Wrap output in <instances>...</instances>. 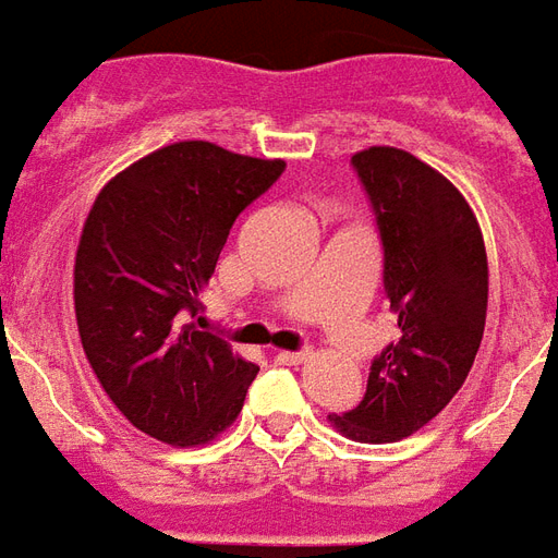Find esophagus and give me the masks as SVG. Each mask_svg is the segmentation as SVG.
<instances>
[{
	"mask_svg": "<svg viewBox=\"0 0 558 558\" xmlns=\"http://www.w3.org/2000/svg\"><path fill=\"white\" fill-rule=\"evenodd\" d=\"M311 360V350H280L278 362L283 365H299V362Z\"/></svg>",
	"mask_w": 558,
	"mask_h": 558,
	"instance_id": "esophagus-1",
	"label": "esophagus"
}]
</instances>
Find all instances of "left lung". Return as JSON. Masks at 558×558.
<instances>
[{"label":"left lung","mask_w":558,"mask_h":558,"mask_svg":"<svg viewBox=\"0 0 558 558\" xmlns=\"http://www.w3.org/2000/svg\"><path fill=\"white\" fill-rule=\"evenodd\" d=\"M384 244L396 341L374 356L365 399L332 414L344 438L401 441L441 414L481 350L489 266L481 226L441 171L399 147L353 154Z\"/></svg>","instance_id":"1"}]
</instances>
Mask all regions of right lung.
Returning <instances> with one entry per match:
<instances>
[{
  "label": "right lung",
  "mask_w": 558,
  "mask_h": 558,
  "mask_svg": "<svg viewBox=\"0 0 558 558\" xmlns=\"http://www.w3.org/2000/svg\"><path fill=\"white\" fill-rule=\"evenodd\" d=\"M287 169L211 142H178L114 174L75 253V317L117 411L174 447L235 423L259 365L193 323L229 229Z\"/></svg>",
  "instance_id": "add662e5"
}]
</instances>
